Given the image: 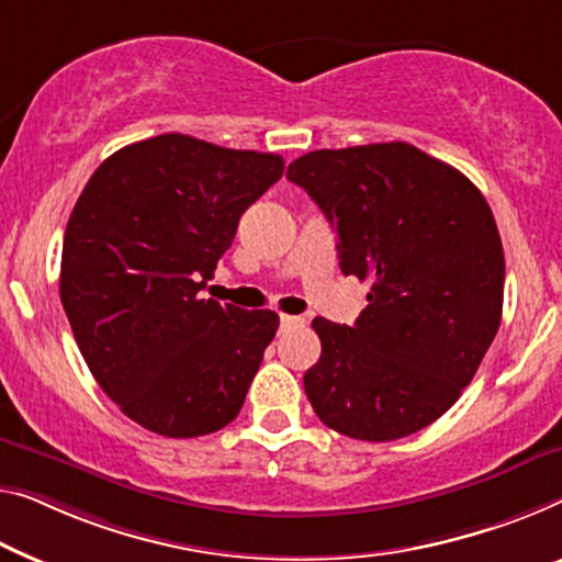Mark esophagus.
I'll use <instances>...</instances> for the list:
<instances>
[{
    "label": "esophagus",
    "mask_w": 562,
    "mask_h": 562,
    "mask_svg": "<svg viewBox=\"0 0 562 562\" xmlns=\"http://www.w3.org/2000/svg\"><path fill=\"white\" fill-rule=\"evenodd\" d=\"M305 321L303 317H295V315H280V330H290V328H300Z\"/></svg>",
    "instance_id": "34e87169"
}]
</instances>
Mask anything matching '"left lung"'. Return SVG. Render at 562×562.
<instances>
[{"mask_svg":"<svg viewBox=\"0 0 562 562\" xmlns=\"http://www.w3.org/2000/svg\"><path fill=\"white\" fill-rule=\"evenodd\" d=\"M288 179L335 227L342 274L371 282L356 325L313 321L310 404L350 439L416 434L454 406L499 328L505 252L490 204L404 140L313 150Z\"/></svg>","mask_w":562,"mask_h":562,"instance_id":"1","label":"left lung"}]
</instances>
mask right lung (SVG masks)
<instances>
[{"label":"right lung","instance_id":"add662e5","mask_svg":"<svg viewBox=\"0 0 562 562\" xmlns=\"http://www.w3.org/2000/svg\"><path fill=\"white\" fill-rule=\"evenodd\" d=\"M282 171L278 154L164 133L108 156L75 201L65 315L98 386L144 429L204 437L245 404L280 317L199 292Z\"/></svg>","mask_w":562,"mask_h":562}]
</instances>
